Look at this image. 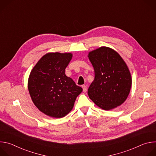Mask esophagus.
Here are the masks:
<instances>
[{
	"instance_id": "34e87169",
	"label": "esophagus",
	"mask_w": 156,
	"mask_h": 156,
	"mask_svg": "<svg viewBox=\"0 0 156 156\" xmlns=\"http://www.w3.org/2000/svg\"><path fill=\"white\" fill-rule=\"evenodd\" d=\"M82 87H83V92H84V93H86V92L87 91V86H85V85H84V86H82Z\"/></svg>"
}]
</instances>
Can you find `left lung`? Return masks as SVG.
<instances>
[{"instance_id":"8db88e82","label":"left lung","mask_w":156,"mask_h":156,"mask_svg":"<svg viewBox=\"0 0 156 156\" xmlns=\"http://www.w3.org/2000/svg\"><path fill=\"white\" fill-rule=\"evenodd\" d=\"M95 77L87 94L100 108L109 110L122 104L131 86V76L121 56L112 49L101 47L90 52Z\"/></svg>"}]
</instances>
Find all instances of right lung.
<instances>
[{"instance_id": "1", "label": "right lung", "mask_w": 156, "mask_h": 156, "mask_svg": "<svg viewBox=\"0 0 156 156\" xmlns=\"http://www.w3.org/2000/svg\"><path fill=\"white\" fill-rule=\"evenodd\" d=\"M72 58L71 53H48L30 73L28 86L31 99L41 112L49 117L62 118L67 115L83 91L65 75Z\"/></svg>"}]
</instances>
